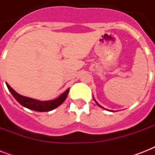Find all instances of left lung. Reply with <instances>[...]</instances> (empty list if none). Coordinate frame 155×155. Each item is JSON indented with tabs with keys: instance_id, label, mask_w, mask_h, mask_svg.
I'll use <instances>...</instances> for the list:
<instances>
[{
	"instance_id": "8db88e82",
	"label": "left lung",
	"mask_w": 155,
	"mask_h": 155,
	"mask_svg": "<svg viewBox=\"0 0 155 155\" xmlns=\"http://www.w3.org/2000/svg\"><path fill=\"white\" fill-rule=\"evenodd\" d=\"M96 103H97V105H99V106H100V107H101V108H103V107H102V106H101V105H100L99 104L97 103V101H96Z\"/></svg>"
}]
</instances>
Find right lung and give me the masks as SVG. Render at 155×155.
Here are the masks:
<instances>
[{"mask_svg": "<svg viewBox=\"0 0 155 155\" xmlns=\"http://www.w3.org/2000/svg\"><path fill=\"white\" fill-rule=\"evenodd\" d=\"M6 85H7V87L9 90V92H11V94L13 95V97L15 98L18 103L21 104L25 108L38 111V112H49V111L54 109L63 103V101L68 97V92H69V88H68L56 99L52 100V101H40L38 100L23 97L21 95L18 94V92H16L8 84H6Z\"/></svg>", "mask_w": 155, "mask_h": 155, "instance_id": "1", "label": "right lung"}]
</instances>
